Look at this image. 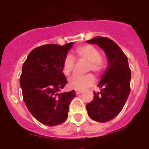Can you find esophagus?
<instances>
[{
	"instance_id": "1",
	"label": "esophagus",
	"mask_w": 149,
	"mask_h": 149,
	"mask_svg": "<svg viewBox=\"0 0 149 149\" xmlns=\"http://www.w3.org/2000/svg\"><path fill=\"white\" fill-rule=\"evenodd\" d=\"M83 93L82 90H79V89H75V93L77 95H79V94H81V93Z\"/></svg>"
}]
</instances>
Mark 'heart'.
Listing matches in <instances>:
<instances>
[{
  "label": "heart",
  "mask_w": 149,
  "mask_h": 149,
  "mask_svg": "<svg viewBox=\"0 0 149 149\" xmlns=\"http://www.w3.org/2000/svg\"><path fill=\"white\" fill-rule=\"evenodd\" d=\"M76 55L79 60L88 62L87 72L98 73L103 68V62L100 56L98 49L90 45L81 46L76 50ZM75 65V61L72 55H67L63 63V72L65 75H69ZM95 78L92 74L86 75H74L68 80V86L71 89L84 90L94 85Z\"/></svg>",
  "instance_id": "obj_1"
}]
</instances>
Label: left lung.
<instances>
[{
    "mask_svg": "<svg viewBox=\"0 0 149 149\" xmlns=\"http://www.w3.org/2000/svg\"><path fill=\"white\" fill-rule=\"evenodd\" d=\"M96 44L106 54L108 65L94 92V100L86 104L89 116L98 122H107L119 115L130 94L131 73L127 57L118 45L106 37L97 36L86 41Z\"/></svg>",
    "mask_w": 149,
    "mask_h": 149,
    "instance_id": "8db88e82",
    "label": "left lung"
}]
</instances>
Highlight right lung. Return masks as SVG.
<instances>
[{
  "instance_id": "right-lung-1",
  "label": "right lung",
  "mask_w": 149,
  "mask_h": 149,
  "mask_svg": "<svg viewBox=\"0 0 149 149\" xmlns=\"http://www.w3.org/2000/svg\"><path fill=\"white\" fill-rule=\"evenodd\" d=\"M73 42L48 44L30 51L22 65L20 86L23 99L33 116L45 125L63 123L75 91L59 93L67 84L63 63Z\"/></svg>"
}]
</instances>
